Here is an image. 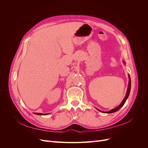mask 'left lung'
<instances>
[{
	"instance_id": "8db88e82",
	"label": "left lung",
	"mask_w": 148,
	"mask_h": 148,
	"mask_svg": "<svg viewBox=\"0 0 148 148\" xmlns=\"http://www.w3.org/2000/svg\"><path fill=\"white\" fill-rule=\"evenodd\" d=\"M123 62L125 63V62ZM128 78H129V82H128V88H127V93H126V96H125V98L123 99V101L122 102V103H121V104H120L118 107H116V108H115V109H112V110H110L109 111V112H102V111H101V110H99V109H97L98 110L100 111V112H104V113H107V114L113 113V112H117V110H119L121 108V107H122L124 105V104L125 103V102H126V101H127V98H128V96H129L130 92V88H131V79H130V77L129 75H128Z\"/></svg>"
}]
</instances>
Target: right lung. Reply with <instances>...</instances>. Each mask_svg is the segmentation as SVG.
<instances>
[{
  "mask_svg": "<svg viewBox=\"0 0 148 148\" xmlns=\"http://www.w3.org/2000/svg\"><path fill=\"white\" fill-rule=\"evenodd\" d=\"M35 114H37V115H47V114H41V113H34Z\"/></svg>",
  "mask_w": 148,
  "mask_h": 148,
  "instance_id": "right-lung-1",
  "label": "right lung"
}]
</instances>
